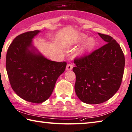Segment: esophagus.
Wrapping results in <instances>:
<instances>
[{"label": "esophagus", "mask_w": 132, "mask_h": 132, "mask_svg": "<svg viewBox=\"0 0 132 132\" xmlns=\"http://www.w3.org/2000/svg\"><path fill=\"white\" fill-rule=\"evenodd\" d=\"M73 68V64H68L67 65V70H71Z\"/></svg>", "instance_id": "obj_1"}]
</instances>
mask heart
I'll return each mask as SVG.
<instances>
[{"instance_id": "obj_1", "label": "heart", "mask_w": 132, "mask_h": 132, "mask_svg": "<svg viewBox=\"0 0 132 132\" xmlns=\"http://www.w3.org/2000/svg\"><path fill=\"white\" fill-rule=\"evenodd\" d=\"M86 35L84 34H81L79 37V40H84V39H86ZM95 45V40L92 38H89L85 41V43L83 45L82 47L80 48V52L83 53L85 51L91 49L93 47V46Z\"/></svg>"}]
</instances>
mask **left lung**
Here are the masks:
<instances>
[{
    "label": "left lung",
    "instance_id": "1",
    "mask_svg": "<svg viewBox=\"0 0 132 132\" xmlns=\"http://www.w3.org/2000/svg\"><path fill=\"white\" fill-rule=\"evenodd\" d=\"M98 35L107 43L88 54L76 57L72 69L76 75L75 93L82 102L89 104L103 103L117 93L125 64L117 41L108 35Z\"/></svg>",
    "mask_w": 132,
    "mask_h": 132
}]
</instances>
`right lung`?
Wrapping results in <instances>:
<instances>
[{
  "instance_id": "1",
  "label": "right lung",
  "mask_w": 132,
  "mask_h": 132,
  "mask_svg": "<svg viewBox=\"0 0 132 132\" xmlns=\"http://www.w3.org/2000/svg\"><path fill=\"white\" fill-rule=\"evenodd\" d=\"M40 31L18 35L7 49L6 67L11 87L24 100L41 103L50 97L58 78L65 70L67 62L52 61L36 54L28 48Z\"/></svg>"
}]
</instances>
